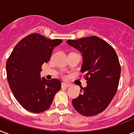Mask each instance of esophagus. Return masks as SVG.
<instances>
[{
	"label": "esophagus",
	"instance_id": "34e87169",
	"mask_svg": "<svg viewBox=\"0 0 134 134\" xmlns=\"http://www.w3.org/2000/svg\"><path fill=\"white\" fill-rule=\"evenodd\" d=\"M70 86H71L70 84L66 83H62V87H63V88H69Z\"/></svg>",
	"mask_w": 134,
	"mask_h": 134
}]
</instances>
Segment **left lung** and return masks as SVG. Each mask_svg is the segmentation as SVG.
I'll list each match as a JSON object with an SVG mask.
<instances>
[{
	"mask_svg": "<svg viewBox=\"0 0 134 134\" xmlns=\"http://www.w3.org/2000/svg\"><path fill=\"white\" fill-rule=\"evenodd\" d=\"M67 43L81 53V71L86 74L87 80V86L81 88L72 105L83 115H98L108 107L118 87L121 67L116 52L106 41L95 36L67 40Z\"/></svg>",
	"mask_w": 134,
	"mask_h": 134,
	"instance_id": "1",
	"label": "left lung"
}]
</instances>
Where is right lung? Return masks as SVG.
Masks as SVG:
<instances>
[{
	"instance_id": "1",
	"label": "right lung",
	"mask_w": 134,
	"mask_h": 134,
	"mask_svg": "<svg viewBox=\"0 0 134 134\" xmlns=\"http://www.w3.org/2000/svg\"><path fill=\"white\" fill-rule=\"evenodd\" d=\"M63 42L39 33H32L16 45L6 63L9 88L17 102L28 111L42 113L52 104L61 88L56 79L41 78L42 65L48 63L53 49Z\"/></svg>"
}]
</instances>
